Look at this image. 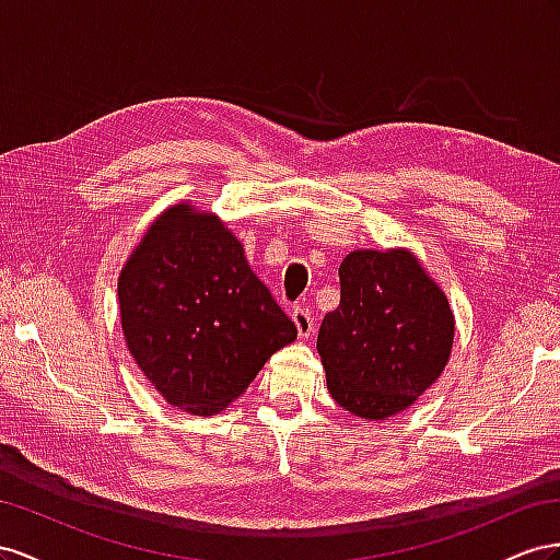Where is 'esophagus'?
Instances as JSON below:
<instances>
[{
	"label": "esophagus",
	"mask_w": 560,
	"mask_h": 560,
	"mask_svg": "<svg viewBox=\"0 0 560 560\" xmlns=\"http://www.w3.org/2000/svg\"><path fill=\"white\" fill-rule=\"evenodd\" d=\"M291 318H293V324H295V328H298V335H300V338H302V340L310 338V335L314 332V322H312L310 312H307V310H300V307H295V310L291 312Z\"/></svg>",
	"instance_id": "esophagus-1"
}]
</instances>
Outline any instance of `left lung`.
<instances>
[{"mask_svg":"<svg viewBox=\"0 0 560 560\" xmlns=\"http://www.w3.org/2000/svg\"><path fill=\"white\" fill-rule=\"evenodd\" d=\"M340 305L324 316L316 351L335 404L377 422L410 408L451 361L455 316L408 248L351 250Z\"/></svg>","mask_w":560,"mask_h":560,"instance_id":"left-lung-1","label":"left lung"}]
</instances>
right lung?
Here are the masks:
<instances>
[{
    "label": "right lung",
    "mask_w": 560,
    "mask_h": 560,
    "mask_svg": "<svg viewBox=\"0 0 560 560\" xmlns=\"http://www.w3.org/2000/svg\"><path fill=\"white\" fill-rule=\"evenodd\" d=\"M117 295L140 373L166 404L201 418L234 404L298 338L242 242L191 201L156 215L119 271Z\"/></svg>",
    "instance_id": "right-lung-1"
}]
</instances>
